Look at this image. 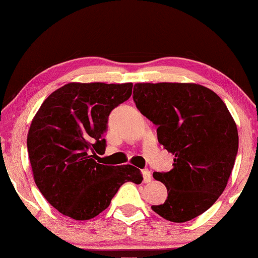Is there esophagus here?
I'll return each mask as SVG.
<instances>
[{"label":"esophagus","instance_id":"obj_1","mask_svg":"<svg viewBox=\"0 0 258 258\" xmlns=\"http://www.w3.org/2000/svg\"><path fill=\"white\" fill-rule=\"evenodd\" d=\"M142 175H143V181L145 182H149L152 181V173H150L149 169H143L142 170Z\"/></svg>","mask_w":258,"mask_h":258}]
</instances>
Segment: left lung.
I'll return each instance as SVG.
<instances>
[{"label":"left lung","instance_id":"left-lung-1","mask_svg":"<svg viewBox=\"0 0 258 258\" xmlns=\"http://www.w3.org/2000/svg\"><path fill=\"white\" fill-rule=\"evenodd\" d=\"M133 98L174 155L169 172L153 173L168 197L152 209L169 222H188L225 189L238 152L236 123L217 93L193 83H137Z\"/></svg>","mask_w":258,"mask_h":258}]
</instances>
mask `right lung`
<instances>
[{"mask_svg":"<svg viewBox=\"0 0 258 258\" xmlns=\"http://www.w3.org/2000/svg\"><path fill=\"white\" fill-rule=\"evenodd\" d=\"M133 83H69L52 92L33 118L28 136L34 181L51 205L76 220L98 216L123 183L142 182L132 165L97 163L105 150L110 112L132 96Z\"/></svg>","mask_w":258,"mask_h":258,"instance_id":"1","label":"right lung"}]
</instances>
